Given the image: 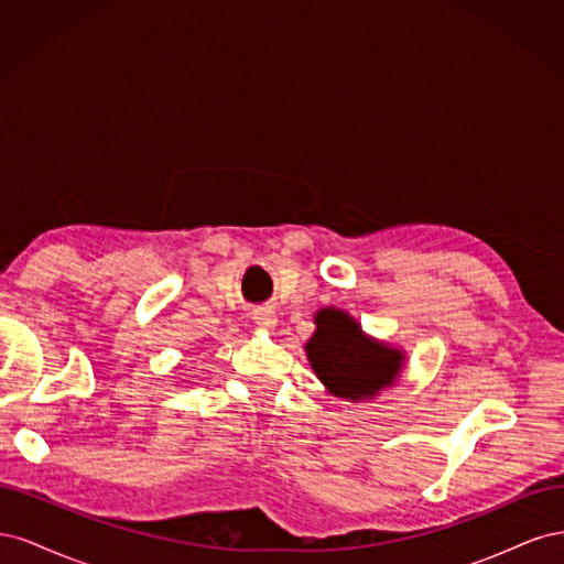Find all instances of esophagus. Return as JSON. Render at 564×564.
I'll return each mask as SVG.
<instances>
[{"mask_svg": "<svg viewBox=\"0 0 564 564\" xmlns=\"http://www.w3.org/2000/svg\"><path fill=\"white\" fill-rule=\"evenodd\" d=\"M253 322L263 329H272L278 324V317H275V311H272V308H256L253 311Z\"/></svg>", "mask_w": 564, "mask_h": 564, "instance_id": "obj_1", "label": "esophagus"}]
</instances>
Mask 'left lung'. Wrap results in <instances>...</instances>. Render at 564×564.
Segmentation results:
<instances>
[{"label":"left lung","instance_id":"left-lung-1","mask_svg":"<svg viewBox=\"0 0 564 564\" xmlns=\"http://www.w3.org/2000/svg\"><path fill=\"white\" fill-rule=\"evenodd\" d=\"M317 332L305 346L308 360L338 398H371L392 386L402 367V352L367 338L350 315L324 308L315 315Z\"/></svg>","mask_w":564,"mask_h":564}]
</instances>
